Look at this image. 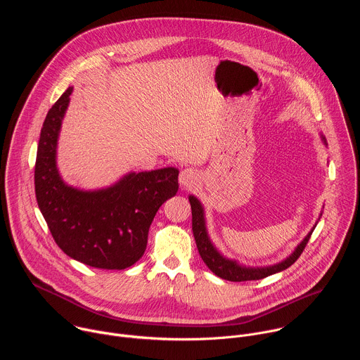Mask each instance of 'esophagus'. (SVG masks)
I'll use <instances>...</instances> for the list:
<instances>
[{
    "instance_id": "esophagus-1",
    "label": "esophagus",
    "mask_w": 360,
    "mask_h": 360,
    "mask_svg": "<svg viewBox=\"0 0 360 360\" xmlns=\"http://www.w3.org/2000/svg\"><path fill=\"white\" fill-rule=\"evenodd\" d=\"M199 179L198 172L193 168H185L179 174V184L182 188H192Z\"/></svg>"
}]
</instances>
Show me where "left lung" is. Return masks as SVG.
<instances>
[{
	"label": "left lung",
	"instance_id": "1",
	"mask_svg": "<svg viewBox=\"0 0 360 360\" xmlns=\"http://www.w3.org/2000/svg\"><path fill=\"white\" fill-rule=\"evenodd\" d=\"M322 142L325 143V146H328L326 138L321 134ZM189 202H191V210H192V231H193V236H195V242L199 250V255L202 261L207 264V266L219 278L225 279V281H231V282H243V281H258V279H264L266 276H271L274 274L282 272L285 269H288L290 265H293L296 262V259L300 256V253L303 252L307 240H309L316 224L314 225V228L311 229V232L307 233L302 242L295 248V250L285 258L283 261L269 265V266H246V265H240L238 261L235 259H229L226 256H224L218 248L214 245V242L211 240V236L208 233V228H207V219H205V210L202 202L193 196L189 195ZM322 217V212L319 215V219Z\"/></svg>",
	"mask_w": 360,
	"mask_h": 360
}]
</instances>
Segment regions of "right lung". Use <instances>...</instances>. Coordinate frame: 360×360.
I'll list each match as a JSON object with an SVG mask.
<instances>
[{
    "mask_svg": "<svg viewBox=\"0 0 360 360\" xmlns=\"http://www.w3.org/2000/svg\"><path fill=\"white\" fill-rule=\"evenodd\" d=\"M70 86L46 114L35 161L38 208L57 245L70 258L98 269L121 271L138 262L146 249L149 226L161 205L178 192L174 167L128 172L101 189L68 185L57 167Z\"/></svg>",
    "mask_w": 360,
    "mask_h": 360,
    "instance_id": "add662e5",
    "label": "right lung"
}]
</instances>
